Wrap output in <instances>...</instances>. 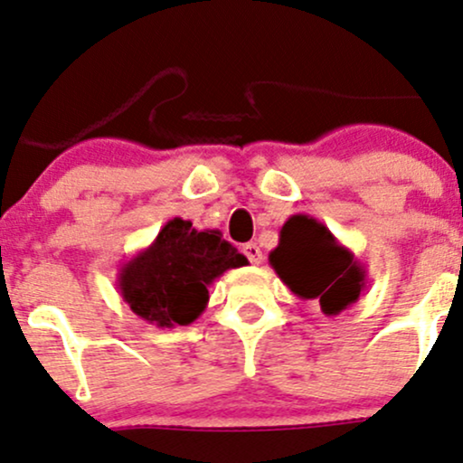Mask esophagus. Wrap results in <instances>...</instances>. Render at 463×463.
<instances>
[{"instance_id":"obj_1","label":"esophagus","mask_w":463,"mask_h":463,"mask_svg":"<svg viewBox=\"0 0 463 463\" xmlns=\"http://www.w3.org/2000/svg\"><path fill=\"white\" fill-rule=\"evenodd\" d=\"M242 253H245L247 260L251 264H260L262 262V251H260V247L256 245V242H247L245 247H242Z\"/></svg>"}]
</instances>
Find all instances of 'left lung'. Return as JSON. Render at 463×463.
<instances>
[{
  "label": "left lung",
  "mask_w": 463,
  "mask_h": 463,
  "mask_svg": "<svg viewBox=\"0 0 463 463\" xmlns=\"http://www.w3.org/2000/svg\"><path fill=\"white\" fill-rule=\"evenodd\" d=\"M269 262L298 298L317 299L328 317L358 301L367 287L365 264L308 214H293L284 222Z\"/></svg>",
  "instance_id": "obj_1"
}]
</instances>
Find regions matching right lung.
<instances>
[{
  "mask_svg": "<svg viewBox=\"0 0 463 463\" xmlns=\"http://www.w3.org/2000/svg\"><path fill=\"white\" fill-rule=\"evenodd\" d=\"M249 264L218 230H194L190 221L173 218L157 238L122 262L119 298L135 315L159 328L188 326L210 301V284L230 269Z\"/></svg>",
  "mask_w": 463,
  "mask_h": 463,
  "instance_id": "1",
  "label": "right lung"
}]
</instances>
